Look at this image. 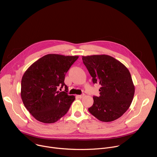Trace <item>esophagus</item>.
Masks as SVG:
<instances>
[{
    "mask_svg": "<svg viewBox=\"0 0 157 157\" xmlns=\"http://www.w3.org/2000/svg\"><path fill=\"white\" fill-rule=\"evenodd\" d=\"M84 96V94H81V95H78V96H77V97H78V98H80V99H81V98H82Z\"/></svg>",
    "mask_w": 157,
    "mask_h": 157,
    "instance_id": "1",
    "label": "esophagus"
}]
</instances>
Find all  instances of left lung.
<instances>
[{
  "instance_id": "left-lung-1",
  "label": "left lung",
  "mask_w": 157,
  "mask_h": 157,
  "mask_svg": "<svg viewBox=\"0 0 157 157\" xmlns=\"http://www.w3.org/2000/svg\"><path fill=\"white\" fill-rule=\"evenodd\" d=\"M83 63L101 86L99 97L94 96L93 105L88 109L98 120L109 122L121 117L132 102L135 86L127 67L107 55L82 56Z\"/></svg>"
}]
</instances>
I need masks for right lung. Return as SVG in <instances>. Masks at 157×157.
Segmentation results:
<instances>
[{
	"label": "right lung",
	"mask_w": 157,
	"mask_h": 157,
	"mask_svg": "<svg viewBox=\"0 0 157 157\" xmlns=\"http://www.w3.org/2000/svg\"><path fill=\"white\" fill-rule=\"evenodd\" d=\"M78 56L48 54L34 62L26 70L21 81V98L32 116L37 121L52 124L68 111L75 96L67 94L66 73ZM65 87L59 92V87Z\"/></svg>",
	"instance_id": "obj_1"
}]
</instances>
